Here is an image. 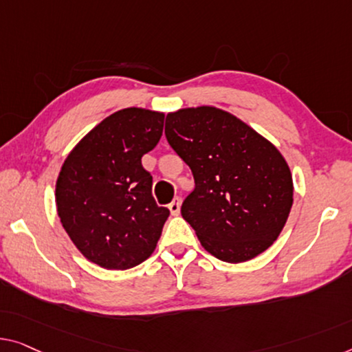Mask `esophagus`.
Wrapping results in <instances>:
<instances>
[{"mask_svg":"<svg viewBox=\"0 0 352 352\" xmlns=\"http://www.w3.org/2000/svg\"><path fill=\"white\" fill-rule=\"evenodd\" d=\"M180 204H182V201H180V197H174V201H172L169 206V210H170V213L172 214H178L180 213Z\"/></svg>","mask_w":352,"mask_h":352,"instance_id":"1","label":"esophagus"}]
</instances>
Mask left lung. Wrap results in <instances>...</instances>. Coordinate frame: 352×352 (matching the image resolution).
Segmentation results:
<instances>
[{"label": "left lung", "instance_id": "left-lung-1", "mask_svg": "<svg viewBox=\"0 0 352 352\" xmlns=\"http://www.w3.org/2000/svg\"><path fill=\"white\" fill-rule=\"evenodd\" d=\"M166 139L190 166L194 190L182 217L219 261L256 258L275 242L292 207V177L275 145L229 112L202 106L166 117Z\"/></svg>", "mask_w": 352, "mask_h": 352}]
</instances>
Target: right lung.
I'll list each match as a JSON object with an SVG mask.
<instances>
[{
    "mask_svg": "<svg viewBox=\"0 0 352 352\" xmlns=\"http://www.w3.org/2000/svg\"><path fill=\"white\" fill-rule=\"evenodd\" d=\"M164 113L129 107L93 128L67 155L56 210L88 261L112 270L139 265L156 248L169 208L156 204L142 156L160 142Z\"/></svg>",
    "mask_w": 352,
    "mask_h": 352,
    "instance_id": "right-lung-1",
    "label": "right lung"
}]
</instances>
